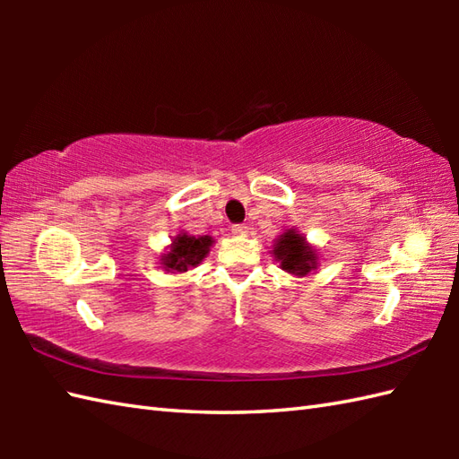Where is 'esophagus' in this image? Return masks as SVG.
I'll use <instances>...</instances> for the list:
<instances>
[{"mask_svg":"<svg viewBox=\"0 0 459 459\" xmlns=\"http://www.w3.org/2000/svg\"><path fill=\"white\" fill-rule=\"evenodd\" d=\"M232 235H235V237H245L247 235V232H248V229L245 227V224H232Z\"/></svg>","mask_w":459,"mask_h":459,"instance_id":"obj_1","label":"esophagus"}]
</instances>
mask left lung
Returning a JSON list of instances; mask_svg holds the SVG:
<instances>
[{"label":"left lung","instance_id":"1","mask_svg":"<svg viewBox=\"0 0 459 459\" xmlns=\"http://www.w3.org/2000/svg\"><path fill=\"white\" fill-rule=\"evenodd\" d=\"M272 256L280 262V268L286 270L288 274L304 278L311 272H316L319 266L317 248H314L296 229H286L274 240L272 247Z\"/></svg>","mask_w":459,"mask_h":459}]
</instances>
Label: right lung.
<instances>
[{
	"instance_id": "add662e5",
	"label": "right lung",
	"mask_w": 459,
	"mask_h": 459,
	"mask_svg": "<svg viewBox=\"0 0 459 459\" xmlns=\"http://www.w3.org/2000/svg\"><path fill=\"white\" fill-rule=\"evenodd\" d=\"M212 245L214 238L209 235L193 237L189 232L179 230V235H175L171 238V245L163 250L160 264L171 274H183L191 268H197L207 258Z\"/></svg>"
}]
</instances>
